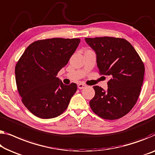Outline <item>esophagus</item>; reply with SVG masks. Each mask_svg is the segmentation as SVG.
Returning a JSON list of instances; mask_svg holds the SVG:
<instances>
[{
	"label": "esophagus",
	"mask_w": 155,
	"mask_h": 155,
	"mask_svg": "<svg viewBox=\"0 0 155 155\" xmlns=\"http://www.w3.org/2000/svg\"><path fill=\"white\" fill-rule=\"evenodd\" d=\"M86 86V85H84V84H78V89H83V88H84V87Z\"/></svg>",
	"instance_id": "obj_1"
}]
</instances>
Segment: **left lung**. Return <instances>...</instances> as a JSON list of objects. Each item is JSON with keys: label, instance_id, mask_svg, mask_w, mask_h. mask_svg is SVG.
<instances>
[{"label": "left lung", "instance_id": "left-lung-1", "mask_svg": "<svg viewBox=\"0 0 155 155\" xmlns=\"http://www.w3.org/2000/svg\"><path fill=\"white\" fill-rule=\"evenodd\" d=\"M97 55L101 75L110 76L108 89L94 85L90 107L103 119L116 120L127 114L137 103L143 82L145 67L127 40L114 37L85 38Z\"/></svg>", "mask_w": 155, "mask_h": 155}]
</instances>
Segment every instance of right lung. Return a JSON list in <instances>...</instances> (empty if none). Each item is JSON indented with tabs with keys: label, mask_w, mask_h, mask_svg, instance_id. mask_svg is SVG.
<instances>
[{
	"label": "right lung",
	"mask_w": 155,
	"mask_h": 155,
	"mask_svg": "<svg viewBox=\"0 0 155 155\" xmlns=\"http://www.w3.org/2000/svg\"><path fill=\"white\" fill-rule=\"evenodd\" d=\"M80 39L51 38L35 41L25 50L15 67L21 101L29 111L42 119L61 115L77 90L63 84L56 76L68 64Z\"/></svg>",
	"instance_id": "obj_1"
}]
</instances>
